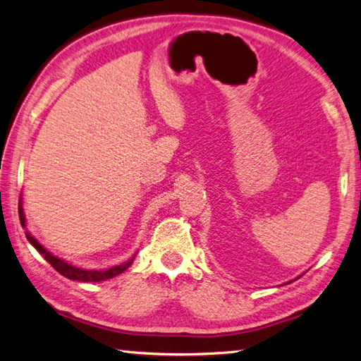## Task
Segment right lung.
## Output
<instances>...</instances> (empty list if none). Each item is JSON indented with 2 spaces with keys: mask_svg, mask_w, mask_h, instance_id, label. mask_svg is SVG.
Masks as SVG:
<instances>
[{
  "mask_svg": "<svg viewBox=\"0 0 361 361\" xmlns=\"http://www.w3.org/2000/svg\"><path fill=\"white\" fill-rule=\"evenodd\" d=\"M18 214H20V221H21V226L24 227V224H26V219H24V213H23V207H21V202H20V207H18ZM27 236V241L34 245L37 250L42 253L44 256V259L51 264V266L59 271L60 275L66 276L69 279H74V281H83V283H99V281H105V279H109V278H114L117 275L122 274V271H125L128 267L131 266L133 261H134V256L130 259L126 261L123 264H120V266H114L111 269H106V270H85V269H78L75 266H71V264H68L66 261H63L61 258H57V256H54L51 252H47L46 248L39 244L37 239L34 236H30L29 233H26Z\"/></svg>",
  "mask_w": 361,
  "mask_h": 361,
  "instance_id": "obj_1",
  "label": "right lung"
}]
</instances>
